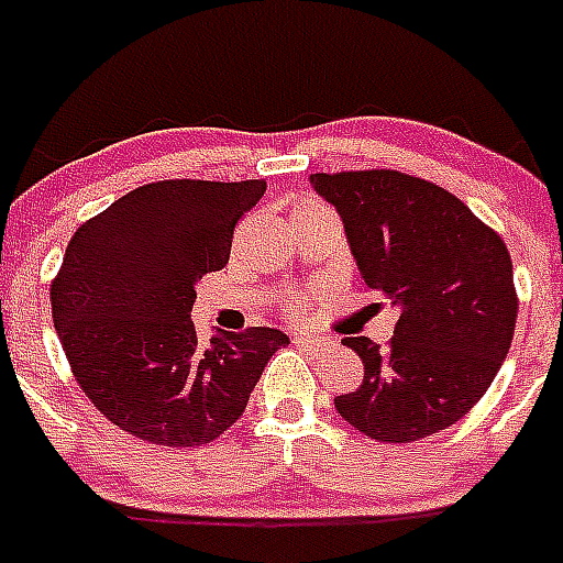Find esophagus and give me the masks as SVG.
<instances>
[{"mask_svg": "<svg viewBox=\"0 0 563 563\" xmlns=\"http://www.w3.org/2000/svg\"><path fill=\"white\" fill-rule=\"evenodd\" d=\"M291 343H295V346H300V349H318V346H323V343H320L318 338H309V334H295V338H291Z\"/></svg>", "mask_w": 563, "mask_h": 563, "instance_id": "obj_1", "label": "esophagus"}]
</instances>
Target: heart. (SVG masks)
Returning <instances> with one entry per match:
<instances>
[{
    "instance_id": "heart-1",
    "label": "heart",
    "mask_w": 563,
    "mask_h": 563,
    "mask_svg": "<svg viewBox=\"0 0 563 563\" xmlns=\"http://www.w3.org/2000/svg\"><path fill=\"white\" fill-rule=\"evenodd\" d=\"M318 211H329V206H323L318 197H297L291 217L318 214ZM309 303H311V295H306V291H289V295L280 300V311L286 314V318H297V314H303Z\"/></svg>"
}]
</instances>
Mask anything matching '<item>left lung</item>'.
Masks as SVG:
<instances>
[{
    "instance_id": "1",
    "label": "left lung",
    "mask_w": 563,
    "mask_h": 563,
    "mask_svg": "<svg viewBox=\"0 0 563 563\" xmlns=\"http://www.w3.org/2000/svg\"><path fill=\"white\" fill-rule=\"evenodd\" d=\"M343 217L363 280L400 309L386 352L346 338L363 384L334 409L366 438L412 443L464 418L512 343L518 291L495 229L446 188L391 168L311 174Z\"/></svg>"
}]
</instances>
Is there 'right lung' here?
Masks as SVG:
<instances>
[{"label":"right lung","mask_w":563,"mask_h":563,"mask_svg":"<svg viewBox=\"0 0 563 563\" xmlns=\"http://www.w3.org/2000/svg\"><path fill=\"white\" fill-rule=\"evenodd\" d=\"M266 179H159L79 225L51 283L59 343L99 412L157 446H200L238 423L263 366L289 343L252 325L202 343L194 283L229 263Z\"/></svg>","instance_id":"add662e5"}]
</instances>
